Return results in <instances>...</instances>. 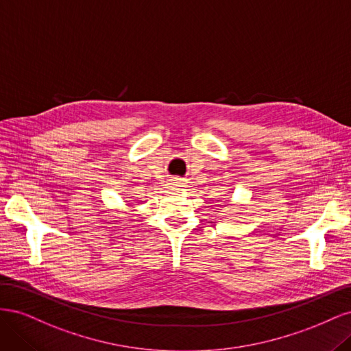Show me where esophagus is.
Instances as JSON below:
<instances>
[{"instance_id": "esophagus-1", "label": "esophagus", "mask_w": 351, "mask_h": 351, "mask_svg": "<svg viewBox=\"0 0 351 351\" xmlns=\"http://www.w3.org/2000/svg\"><path fill=\"white\" fill-rule=\"evenodd\" d=\"M173 183H174V186H177V184H180V182H178V180H173Z\"/></svg>"}]
</instances>
